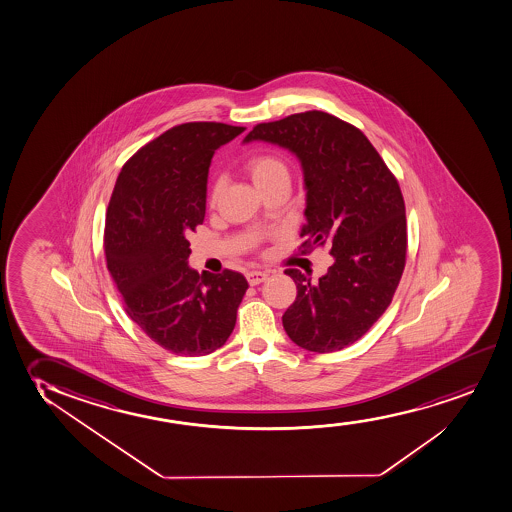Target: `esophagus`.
Instances as JSON below:
<instances>
[{"instance_id": "1", "label": "esophagus", "mask_w": 512, "mask_h": 512, "mask_svg": "<svg viewBox=\"0 0 512 512\" xmlns=\"http://www.w3.org/2000/svg\"><path fill=\"white\" fill-rule=\"evenodd\" d=\"M246 279H248V283L250 285H260V283H264L267 279V274L262 273V271H250V273H246Z\"/></svg>"}]
</instances>
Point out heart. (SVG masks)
<instances>
[{"instance_id":"1","label":"heart","mask_w":512,"mask_h":512,"mask_svg":"<svg viewBox=\"0 0 512 512\" xmlns=\"http://www.w3.org/2000/svg\"><path fill=\"white\" fill-rule=\"evenodd\" d=\"M246 170L250 173V179L253 180L255 187L259 191H264L266 187L274 186L278 182H290V170L283 158H279L278 154L259 153L253 154L252 158L246 163ZM220 184L213 187L210 194V203H215L219 198Z\"/></svg>"}]
</instances>
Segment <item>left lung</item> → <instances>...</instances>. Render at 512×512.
<instances>
[{"label":"left lung","mask_w":512,"mask_h":512,"mask_svg":"<svg viewBox=\"0 0 512 512\" xmlns=\"http://www.w3.org/2000/svg\"><path fill=\"white\" fill-rule=\"evenodd\" d=\"M288 149L304 173V245L330 246L318 283L286 269L297 299L283 326L297 346L340 351L361 339L391 304L405 269V201L398 180L363 132L321 111L260 123L243 139Z\"/></svg>","instance_id":"left-lung-1"}]
</instances>
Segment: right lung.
I'll list each match as a JSON object with an SVG mask.
<instances>
[{
  "mask_svg": "<svg viewBox=\"0 0 512 512\" xmlns=\"http://www.w3.org/2000/svg\"><path fill=\"white\" fill-rule=\"evenodd\" d=\"M243 127L184 123L121 168L106 215L107 269L125 311L158 346L205 356L226 344L248 283L243 274L189 266V233L203 224L213 154Z\"/></svg>",
  "mask_w": 512,
  "mask_h": 512,
  "instance_id": "add662e5",
  "label": "right lung"
}]
</instances>
